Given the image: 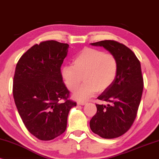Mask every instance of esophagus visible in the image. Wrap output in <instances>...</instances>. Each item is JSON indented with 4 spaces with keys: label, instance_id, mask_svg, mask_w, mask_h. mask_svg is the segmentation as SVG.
Here are the masks:
<instances>
[{
    "label": "esophagus",
    "instance_id": "obj_1",
    "mask_svg": "<svg viewBox=\"0 0 159 159\" xmlns=\"http://www.w3.org/2000/svg\"><path fill=\"white\" fill-rule=\"evenodd\" d=\"M77 104L78 105H84L86 104V102L85 101H78V102H77Z\"/></svg>",
    "mask_w": 159,
    "mask_h": 159
}]
</instances>
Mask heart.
<instances>
[{"mask_svg":"<svg viewBox=\"0 0 159 159\" xmlns=\"http://www.w3.org/2000/svg\"><path fill=\"white\" fill-rule=\"evenodd\" d=\"M118 63L113 54L93 48H86L73 60V66H65L62 78L70 91L77 89L82 81L84 84L73 96L77 99H87L95 92L107 89L115 81Z\"/></svg>","mask_w":159,"mask_h":159,"instance_id":"b5f03b06","label":"heart"}]
</instances>
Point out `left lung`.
<instances>
[{
  "mask_svg": "<svg viewBox=\"0 0 159 159\" xmlns=\"http://www.w3.org/2000/svg\"><path fill=\"white\" fill-rule=\"evenodd\" d=\"M91 44L103 46L113 54L118 70L112 85L97 97L108 104H96L97 113L90 120V128L102 138H116L129 129L137 116L143 91L140 62L129 48L116 41Z\"/></svg>",
  "mask_w": 159,
  "mask_h": 159,
  "instance_id": "left-lung-1",
  "label": "left lung"
}]
</instances>
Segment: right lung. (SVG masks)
I'll return each mask as SVG.
<instances>
[{"instance_id": "obj_1", "label": "right lung", "mask_w": 159, "mask_h": 159, "mask_svg": "<svg viewBox=\"0 0 159 159\" xmlns=\"http://www.w3.org/2000/svg\"><path fill=\"white\" fill-rule=\"evenodd\" d=\"M69 45L43 41L29 48L16 64L13 81L15 105L25 127L41 140H51L67 128L76 102L62 81L60 67Z\"/></svg>"}]
</instances>
